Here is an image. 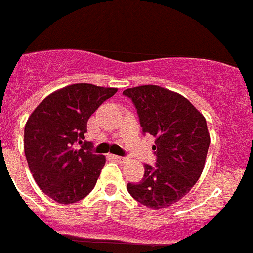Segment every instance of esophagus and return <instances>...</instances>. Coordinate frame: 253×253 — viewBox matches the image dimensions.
<instances>
[{"mask_svg": "<svg viewBox=\"0 0 253 253\" xmlns=\"http://www.w3.org/2000/svg\"><path fill=\"white\" fill-rule=\"evenodd\" d=\"M114 159L119 163H125L126 162V158H123V156H119V155H114Z\"/></svg>", "mask_w": 253, "mask_h": 253, "instance_id": "esophagus-1", "label": "esophagus"}]
</instances>
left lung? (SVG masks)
Returning <instances> with one entry per match:
<instances>
[{"label": "left lung", "instance_id": "left-lung-1", "mask_svg": "<svg viewBox=\"0 0 253 253\" xmlns=\"http://www.w3.org/2000/svg\"><path fill=\"white\" fill-rule=\"evenodd\" d=\"M123 94L134 103L142 131L155 137L156 154V166L146 164L142 181L128 183V191L147 208H167L182 199L203 172L211 142L206 118L183 95L158 85Z\"/></svg>", "mask_w": 253, "mask_h": 253}]
</instances>
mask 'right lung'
I'll list each match as a JSON object with an SVG mask.
<instances>
[{
    "label": "right lung",
    "instance_id": "right-lung-1",
    "mask_svg": "<svg viewBox=\"0 0 253 253\" xmlns=\"http://www.w3.org/2000/svg\"><path fill=\"white\" fill-rule=\"evenodd\" d=\"M118 91L77 83L49 94L28 118L24 152L33 178L49 198L76 203L94 189L106 156L91 154L84 142L87 120Z\"/></svg>",
    "mask_w": 253,
    "mask_h": 253
}]
</instances>
